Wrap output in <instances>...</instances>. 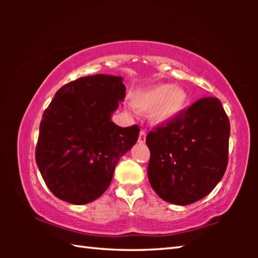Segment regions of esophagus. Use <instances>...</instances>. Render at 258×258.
<instances>
[{
    "label": "esophagus",
    "mask_w": 258,
    "mask_h": 258,
    "mask_svg": "<svg viewBox=\"0 0 258 258\" xmlns=\"http://www.w3.org/2000/svg\"><path fill=\"white\" fill-rule=\"evenodd\" d=\"M146 135H147V132L145 130H141V132H140V135H139V143H145L146 142Z\"/></svg>",
    "instance_id": "obj_1"
}]
</instances>
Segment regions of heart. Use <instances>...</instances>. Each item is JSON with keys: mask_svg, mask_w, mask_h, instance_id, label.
<instances>
[{"mask_svg": "<svg viewBox=\"0 0 258 258\" xmlns=\"http://www.w3.org/2000/svg\"><path fill=\"white\" fill-rule=\"evenodd\" d=\"M187 95L181 87L173 84H156L135 95L134 107L140 111H150V120L156 125L173 120L184 110Z\"/></svg>", "mask_w": 258, "mask_h": 258, "instance_id": "1", "label": "heart"}]
</instances>
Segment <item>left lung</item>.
Segmentation results:
<instances>
[{
  "label": "left lung",
  "instance_id": "1",
  "mask_svg": "<svg viewBox=\"0 0 258 258\" xmlns=\"http://www.w3.org/2000/svg\"><path fill=\"white\" fill-rule=\"evenodd\" d=\"M230 120L220 100L199 99L147 135L148 177L165 202H198L223 177L229 160Z\"/></svg>",
  "mask_w": 258,
  "mask_h": 258
}]
</instances>
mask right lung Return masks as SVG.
Returning <instances> with one entry per match:
<instances>
[{"label": "right lung", "instance_id": "right-lung-1", "mask_svg": "<svg viewBox=\"0 0 258 258\" xmlns=\"http://www.w3.org/2000/svg\"><path fill=\"white\" fill-rule=\"evenodd\" d=\"M123 78L81 77L60 87L42 116L35 159L56 198L74 205L98 199L119 158L138 141V125L112 123L123 101Z\"/></svg>", "mask_w": 258, "mask_h": 258}]
</instances>
